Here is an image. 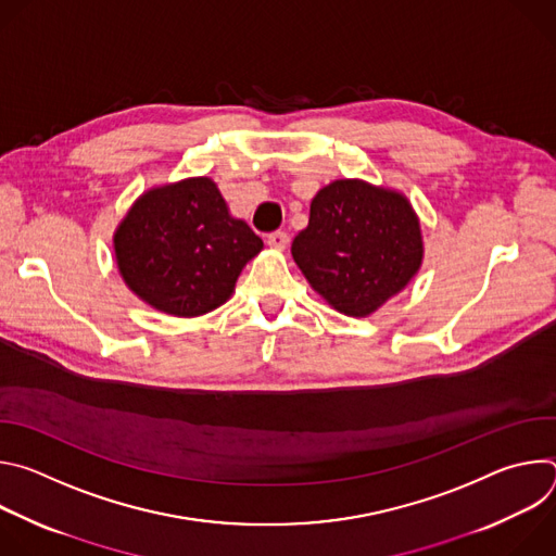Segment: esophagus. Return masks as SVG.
Instances as JSON below:
<instances>
[{
    "label": "esophagus",
    "mask_w": 556,
    "mask_h": 556,
    "mask_svg": "<svg viewBox=\"0 0 556 556\" xmlns=\"http://www.w3.org/2000/svg\"><path fill=\"white\" fill-rule=\"evenodd\" d=\"M288 242H290V237H288V232H283V230H277V232H270V235H268V247L275 249V251H286Z\"/></svg>",
    "instance_id": "1"
}]
</instances>
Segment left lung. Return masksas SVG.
<instances>
[{
    "label": "left lung",
    "mask_w": 556,
    "mask_h": 556,
    "mask_svg": "<svg viewBox=\"0 0 556 556\" xmlns=\"http://www.w3.org/2000/svg\"><path fill=\"white\" fill-rule=\"evenodd\" d=\"M290 251L312 290L356 319L403 292L425 260L422 228L409 198L358 178L319 189Z\"/></svg>",
    "instance_id": "obj_1"
}]
</instances>
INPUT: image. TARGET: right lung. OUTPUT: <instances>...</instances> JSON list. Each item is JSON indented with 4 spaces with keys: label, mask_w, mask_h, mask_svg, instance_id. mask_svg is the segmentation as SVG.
<instances>
[{
    "label": "right lung",
    "mask_w": 556,
    "mask_h": 556,
    "mask_svg": "<svg viewBox=\"0 0 556 556\" xmlns=\"http://www.w3.org/2000/svg\"><path fill=\"white\" fill-rule=\"evenodd\" d=\"M262 249L206 176L147 189L114 230L125 286L153 309L182 319L226 303Z\"/></svg>",
    "instance_id": "1"
}]
</instances>
